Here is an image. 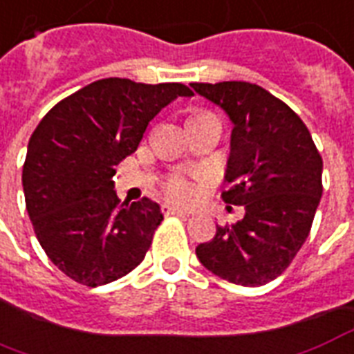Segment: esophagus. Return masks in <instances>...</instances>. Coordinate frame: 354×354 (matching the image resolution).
Wrapping results in <instances>:
<instances>
[{"instance_id":"34e87169","label":"esophagus","mask_w":354,"mask_h":354,"mask_svg":"<svg viewBox=\"0 0 354 354\" xmlns=\"http://www.w3.org/2000/svg\"><path fill=\"white\" fill-rule=\"evenodd\" d=\"M163 213L165 215H176V217H189L191 213L185 212V209H180V207H174V206H165L163 207Z\"/></svg>"}]
</instances>
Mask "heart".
<instances>
[{
	"mask_svg": "<svg viewBox=\"0 0 354 354\" xmlns=\"http://www.w3.org/2000/svg\"><path fill=\"white\" fill-rule=\"evenodd\" d=\"M163 187H165L167 196L180 204H189L198 196V180H189L182 174L169 178Z\"/></svg>",
	"mask_w": 354,
	"mask_h": 354,
	"instance_id": "obj_1",
	"label": "heart"
}]
</instances>
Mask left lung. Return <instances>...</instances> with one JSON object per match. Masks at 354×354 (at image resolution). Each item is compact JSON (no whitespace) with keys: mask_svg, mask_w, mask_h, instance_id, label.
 <instances>
[{"mask_svg":"<svg viewBox=\"0 0 354 354\" xmlns=\"http://www.w3.org/2000/svg\"><path fill=\"white\" fill-rule=\"evenodd\" d=\"M191 87L234 124L221 196L245 207V217L217 226L196 256L232 284L263 286L284 273L308 237L323 193V159L299 115L266 88L247 81Z\"/></svg>","mask_w":354,"mask_h":354,"instance_id":"1","label":"left lung"}]
</instances>
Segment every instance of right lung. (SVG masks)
<instances>
[{"label":"right lung","mask_w":354,"mask_h":354,"mask_svg":"<svg viewBox=\"0 0 354 354\" xmlns=\"http://www.w3.org/2000/svg\"><path fill=\"white\" fill-rule=\"evenodd\" d=\"M178 96L193 91L98 80L53 105L31 135L21 171L27 213L48 258L75 282L109 284L145 260L163 213L150 198L118 201L113 176Z\"/></svg>","instance_id":"add662e5"}]
</instances>
